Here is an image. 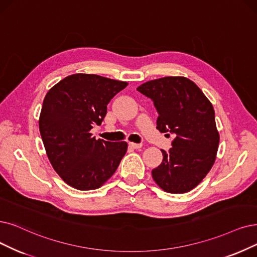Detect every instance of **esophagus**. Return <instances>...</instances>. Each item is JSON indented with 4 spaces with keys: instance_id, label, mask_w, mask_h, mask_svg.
<instances>
[{
    "instance_id": "34e87169",
    "label": "esophagus",
    "mask_w": 257,
    "mask_h": 257,
    "mask_svg": "<svg viewBox=\"0 0 257 257\" xmlns=\"http://www.w3.org/2000/svg\"><path fill=\"white\" fill-rule=\"evenodd\" d=\"M130 147L133 149H140L142 147L141 143H134V142H130Z\"/></svg>"
}]
</instances>
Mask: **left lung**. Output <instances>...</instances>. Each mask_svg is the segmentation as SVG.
I'll return each mask as SVG.
<instances>
[{
  "label": "left lung",
  "mask_w": 257,
  "mask_h": 257,
  "mask_svg": "<svg viewBox=\"0 0 257 257\" xmlns=\"http://www.w3.org/2000/svg\"><path fill=\"white\" fill-rule=\"evenodd\" d=\"M137 90L153 100L157 130L176 135L169 152L161 150L163 160L152 171L154 181L174 194L196 188L213 167L219 145L212 103L186 77L151 80Z\"/></svg>",
  "instance_id": "8db88e82"
}]
</instances>
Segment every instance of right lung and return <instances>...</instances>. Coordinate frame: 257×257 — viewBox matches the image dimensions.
I'll list each match as a JSON object with an SVG mask.
<instances>
[{
	"label": "right lung",
	"instance_id": "add662e5",
	"mask_svg": "<svg viewBox=\"0 0 257 257\" xmlns=\"http://www.w3.org/2000/svg\"><path fill=\"white\" fill-rule=\"evenodd\" d=\"M126 86L127 82L75 74L48 90L39 119L40 134L51 166L68 186L95 190L116 172L127 143L96 139L90 130L101 124L108 102Z\"/></svg>",
	"mask_w": 257,
	"mask_h": 257
}]
</instances>
